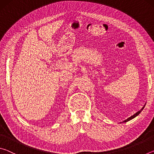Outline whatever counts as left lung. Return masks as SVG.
<instances>
[{
  "instance_id": "left-lung-1",
  "label": "left lung",
  "mask_w": 154,
  "mask_h": 154,
  "mask_svg": "<svg viewBox=\"0 0 154 154\" xmlns=\"http://www.w3.org/2000/svg\"><path fill=\"white\" fill-rule=\"evenodd\" d=\"M144 106H143V107L141 109V110H140L139 111H138L137 112V113H135V114H134L133 115V116H131V117H130V118H128L127 119H126V120H125V121H124V122H128V121H129V120H130V119H133V118H135V117H136V116H138V115H139L140 113V112H141L142 111V110H143V109H144Z\"/></svg>"
}]
</instances>
